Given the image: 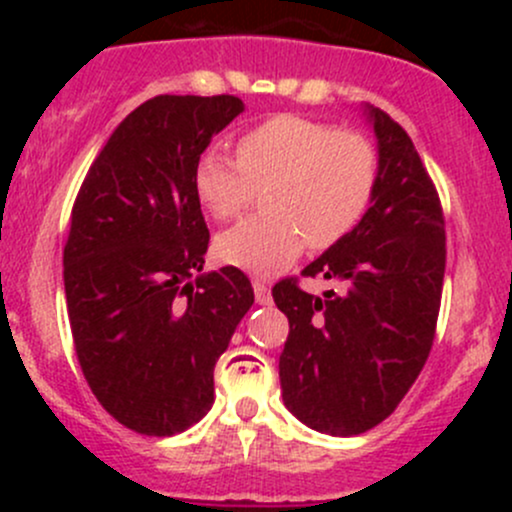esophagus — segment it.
Returning a JSON list of instances; mask_svg holds the SVG:
<instances>
[{"label":"esophagus","instance_id":"esophagus-1","mask_svg":"<svg viewBox=\"0 0 512 512\" xmlns=\"http://www.w3.org/2000/svg\"><path fill=\"white\" fill-rule=\"evenodd\" d=\"M252 289H255L257 304H270V302H272L270 285H267L265 280H252Z\"/></svg>","mask_w":512,"mask_h":512}]
</instances>
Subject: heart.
Returning <instances> with one entry per match:
<instances>
[{"label": "heart", "mask_w": 512, "mask_h": 512, "mask_svg": "<svg viewBox=\"0 0 512 512\" xmlns=\"http://www.w3.org/2000/svg\"><path fill=\"white\" fill-rule=\"evenodd\" d=\"M237 160L208 151L193 188L215 220L245 213L262 190L265 210L218 237L227 265L272 275L294 262L304 242L329 250L361 223L379 183V151L352 128L280 113L237 138Z\"/></svg>", "instance_id": "b5f03b06"}]
</instances>
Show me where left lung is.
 <instances>
[{
	"instance_id": "obj_1",
	"label": "left lung",
	"mask_w": 512,
	"mask_h": 512,
	"mask_svg": "<svg viewBox=\"0 0 512 512\" xmlns=\"http://www.w3.org/2000/svg\"><path fill=\"white\" fill-rule=\"evenodd\" d=\"M379 138V183L361 223L302 270L339 280L324 297L297 277L272 287L289 319L280 356L285 406L329 436H359L396 406L421 374L441 309L446 220L409 133L369 108Z\"/></svg>"
}]
</instances>
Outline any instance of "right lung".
Listing matches in <instances>:
<instances>
[{
  "mask_svg": "<svg viewBox=\"0 0 512 512\" xmlns=\"http://www.w3.org/2000/svg\"><path fill=\"white\" fill-rule=\"evenodd\" d=\"M242 108L227 94L141 103L71 208L64 289L79 366L98 404L143 436H173L208 414L215 364L255 302L237 267L198 275L210 232L195 163Z\"/></svg>",
  "mask_w": 512,
  "mask_h": 512,
  "instance_id": "right-lung-1",
  "label": "right lung"
}]
</instances>
